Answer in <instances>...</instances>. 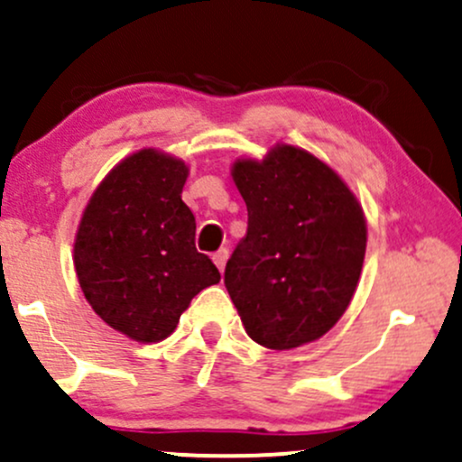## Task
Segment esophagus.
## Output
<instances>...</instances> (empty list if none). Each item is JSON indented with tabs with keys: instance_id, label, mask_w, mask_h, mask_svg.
<instances>
[{
	"instance_id": "1",
	"label": "esophagus",
	"mask_w": 462,
	"mask_h": 462,
	"mask_svg": "<svg viewBox=\"0 0 462 462\" xmlns=\"http://www.w3.org/2000/svg\"><path fill=\"white\" fill-rule=\"evenodd\" d=\"M213 261H215V264H217V269H219V272H224L226 261H227V249L221 247L219 252H215V254H213Z\"/></svg>"
}]
</instances>
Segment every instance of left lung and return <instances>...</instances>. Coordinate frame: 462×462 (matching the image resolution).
<instances>
[{"mask_svg":"<svg viewBox=\"0 0 462 462\" xmlns=\"http://www.w3.org/2000/svg\"><path fill=\"white\" fill-rule=\"evenodd\" d=\"M232 178L247 206V235L224 282L249 338L269 349L317 341L356 291L367 224L356 195L306 150L275 145L236 161Z\"/></svg>","mask_w":462,"mask_h":462,"instance_id":"obj_1","label":"left lung"}]
</instances>
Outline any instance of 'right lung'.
Returning a JSON list of instances; mask_svg holds the SVG:
<instances>
[{
    "mask_svg": "<svg viewBox=\"0 0 462 462\" xmlns=\"http://www.w3.org/2000/svg\"><path fill=\"white\" fill-rule=\"evenodd\" d=\"M189 167L158 150L124 158L102 180L78 226L73 263L91 309L116 332L158 343L219 269L195 249L182 201Z\"/></svg>",
    "mask_w": 462,
    "mask_h": 462,
    "instance_id": "1",
    "label": "right lung"
}]
</instances>
